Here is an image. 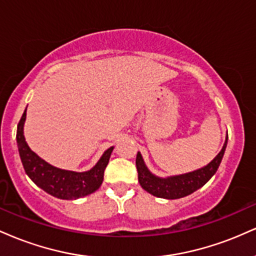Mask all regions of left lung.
Wrapping results in <instances>:
<instances>
[{"label":"left lung","instance_id":"left-lung-1","mask_svg":"<svg viewBox=\"0 0 256 256\" xmlns=\"http://www.w3.org/2000/svg\"><path fill=\"white\" fill-rule=\"evenodd\" d=\"M226 144H228V137H226L224 146H222L219 154L204 168L186 173V174L174 176V177L170 178H158L152 174L144 165L142 155L138 152L136 158L138 182H140V186L146 192L156 196V198L176 200L190 195L201 186H204L213 177V174L218 170L220 162H222V156H224Z\"/></svg>","mask_w":256,"mask_h":256}]
</instances>
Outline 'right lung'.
I'll use <instances>...</instances> for the list:
<instances>
[{"label":"right lung","mask_w":256,"mask_h":256,"mask_svg":"<svg viewBox=\"0 0 256 256\" xmlns=\"http://www.w3.org/2000/svg\"><path fill=\"white\" fill-rule=\"evenodd\" d=\"M26 110L22 114L16 130V143L20 158L26 174L34 184L54 198L61 200H76L90 195L101 186L104 170L108 165L113 146L104 152L95 167L88 172H73L60 170L49 165L30 149L24 137V122Z\"/></svg>","instance_id":"obj_1"}]
</instances>
